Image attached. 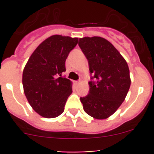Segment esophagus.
Segmentation results:
<instances>
[{"label": "esophagus", "mask_w": 154, "mask_h": 154, "mask_svg": "<svg viewBox=\"0 0 154 154\" xmlns=\"http://www.w3.org/2000/svg\"><path fill=\"white\" fill-rule=\"evenodd\" d=\"M74 83L75 85H78L79 83H80V81H79V80H76V81H74Z\"/></svg>", "instance_id": "esophagus-1"}]
</instances>
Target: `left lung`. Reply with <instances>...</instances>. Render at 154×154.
<instances>
[{
	"label": "left lung",
	"mask_w": 154,
	"mask_h": 154,
	"mask_svg": "<svg viewBox=\"0 0 154 154\" xmlns=\"http://www.w3.org/2000/svg\"><path fill=\"white\" fill-rule=\"evenodd\" d=\"M88 60L91 79L89 92L80 97L83 109L95 119H106L125 100L130 86V70L124 57L111 43L99 36L79 39Z\"/></svg>",
	"instance_id": "obj_1"
}]
</instances>
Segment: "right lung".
Segmentation results:
<instances>
[{
	"mask_svg": "<svg viewBox=\"0 0 154 154\" xmlns=\"http://www.w3.org/2000/svg\"><path fill=\"white\" fill-rule=\"evenodd\" d=\"M78 38L54 35L33 51L23 71L22 83L26 97L41 116L53 119L64 112L72 83L62 76L70 51Z\"/></svg>",
	"mask_w": 154,
	"mask_h": 154,
	"instance_id": "add662e5",
	"label": "right lung"
}]
</instances>
